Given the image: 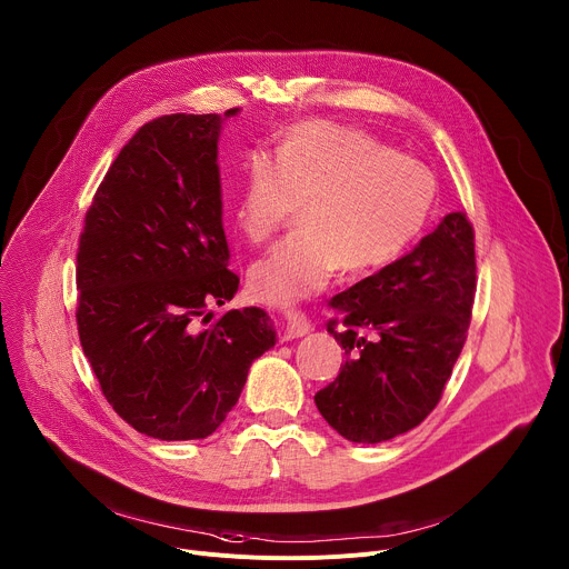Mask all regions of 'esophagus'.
<instances>
[{
    "label": "esophagus",
    "mask_w": 569,
    "mask_h": 569,
    "mask_svg": "<svg viewBox=\"0 0 569 569\" xmlns=\"http://www.w3.org/2000/svg\"><path fill=\"white\" fill-rule=\"evenodd\" d=\"M308 331H313V325H311V320L306 318V313L303 311H288V316H286L288 338H301Z\"/></svg>",
    "instance_id": "1"
}]
</instances>
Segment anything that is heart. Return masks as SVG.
Segmentation results:
<instances>
[{
    "instance_id": "heart-1",
    "label": "heart",
    "mask_w": 569,
    "mask_h": 569,
    "mask_svg": "<svg viewBox=\"0 0 569 569\" xmlns=\"http://www.w3.org/2000/svg\"><path fill=\"white\" fill-rule=\"evenodd\" d=\"M436 179L418 159L375 136L308 120L274 149L247 157L236 224L251 242L270 240L303 203L301 229L251 266V290L272 303H295L322 290L342 268L377 272L408 249L433 209Z\"/></svg>"
}]
</instances>
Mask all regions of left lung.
Listing matches in <instances>:
<instances>
[{"mask_svg": "<svg viewBox=\"0 0 569 569\" xmlns=\"http://www.w3.org/2000/svg\"><path fill=\"white\" fill-rule=\"evenodd\" d=\"M475 292V229L458 211L399 261L336 295L327 331L347 360L316 395L322 418L366 445L422 425L468 340Z\"/></svg>", "mask_w": 569, "mask_h": 569, "instance_id": "1", "label": "left lung"}]
</instances>
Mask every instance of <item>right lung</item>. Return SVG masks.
Returning a JSON list of instances; mask_svg holds the SVG:
<instances>
[{
	"mask_svg": "<svg viewBox=\"0 0 569 569\" xmlns=\"http://www.w3.org/2000/svg\"><path fill=\"white\" fill-rule=\"evenodd\" d=\"M220 127L218 113L142 124L99 183L77 249V329L99 388L127 425L168 442L211 436L274 345L263 308L209 313L240 283L222 229Z\"/></svg>",
	"mask_w": 569,
	"mask_h": 569,
	"instance_id": "right-lung-1",
	"label": "right lung"
}]
</instances>
